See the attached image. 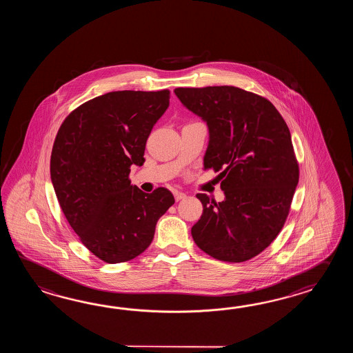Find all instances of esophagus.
<instances>
[{"mask_svg": "<svg viewBox=\"0 0 353 353\" xmlns=\"http://www.w3.org/2000/svg\"><path fill=\"white\" fill-rule=\"evenodd\" d=\"M174 196H175V201L179 202L181 199H184L187 195L184 194V193H181V192H174Z\"/></svg>", "mask_w": 353, "mask_h": 353, "instance_id": "obj_1", "label": "esophagus"}]
</instances>
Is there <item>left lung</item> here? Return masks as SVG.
I'll use <instances>...</instances> for the list:
<instances>
[{
	"label": "left lung",
	"mask_w": 353,
	"mask_h": 353,
	"mask_svg": "<svg viewBox=\"0 0 353 353\" xmlns=\"http://www.w3.org/2000/svg\"><path fill=\"white\" fill-rule=\"evenodd\" d=\"M183 105L208 126L204 169L218 172L225 201L196 194V246L227 263H243L276 239L299 181L292 135L270 101L232 85L175 88Z\"/></svg>",
	"instance_id": "8db88e82"
}]
</instances>
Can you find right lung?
<instances>
[{
  "mask_svg": "<svg viewBox=\"0 0 353 353\" xmlns=\"http://www.w3.org/2000/svg\"><path fill=\"white\" fill-rule=\"evenodd\" d=\"M169 98L168 90L105 93L70 113L55 137L50 178L58 202L83 245L105 263L143 254L175 202L166 188L145 193L128 179L131 165H143Z\"/></svg>",
  "mask_w": 353,
  "mask_h": 353,
  "instance_id": "right-lung-1",
  "label": "right lung"
}]
</instances>
